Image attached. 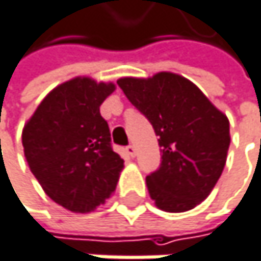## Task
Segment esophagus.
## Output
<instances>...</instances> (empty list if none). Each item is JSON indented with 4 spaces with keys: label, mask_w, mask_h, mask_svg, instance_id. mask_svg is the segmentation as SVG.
<instances>
[{
    "label": "esophagus",
    "mask_w": 261,
    "mask_h": 261,
    "mask_svg": "<svg viewBox=\"0 0 261 261\" xmlns=\"http://www.w3.org/2000/svg\"><path fill=\"white\" fill-rule=\"evenodd\" d=\"M125 151L128 153V156H132V158H135V156H136V148H135L133 145H128V147L125 148Z\"/></svg>",
    "instance_id": "34e87169"
}]
</instances>
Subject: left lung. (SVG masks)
<instances>
[{"label":"left lung","mask_w":261,"mask_h":261,"mask_svg":"<svg viewBox=\"0 0 261 261\" xmlns=\"http://www.w3.org/2000/svg\"><path fill=\"white\" fill-rule=\"evenodd\" d=\"M117 85L153 125L162 162L147 176L150 197L167 213L202 203L226 164L229 120L187 77L161 71L153 77H120Z\"/></svg>","instance_id":"obj_1"}]
</instances>
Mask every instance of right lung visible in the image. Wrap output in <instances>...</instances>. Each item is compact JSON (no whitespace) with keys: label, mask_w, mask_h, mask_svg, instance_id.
<instances>
[{"label":"right lung","mask_w":261,"mask_h":261,"mask_svg":"<svg viewBox=\"0 0 261 261\" xmlns=\"http://www.w3.org/2000/svg\"><path fill=\"white\" fill-rule=\"evenodd\" d=\"M113 82L73 77L53 88L22 129L24 156L45 194L73 213H90L114 193L123 161L111 148L100 103Z\"/></svg>","instance_id":"add662e5"}]
</instances>
